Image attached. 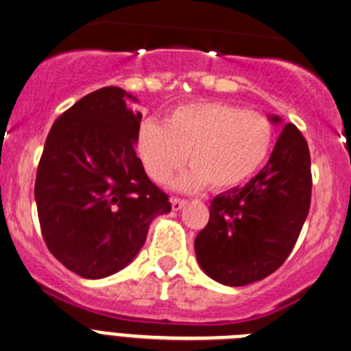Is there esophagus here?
<instances>
[{
  "label": "esophagus",
  "instance_id": "esophagus-1",
  "mask_svg": "<svg viewBox=\"0 0 351 351\" xmlns=\"http://www.w3.org/2000/svg\"><path fill=\"white\" fill-rule=\"evenodd\" d=\"M183 206H186V200L185 199H180V197H173V199H171L173 210H180Z\"/></svg>",
  "mask_w": 351,
  "mask_h": 351
}]
</instances>
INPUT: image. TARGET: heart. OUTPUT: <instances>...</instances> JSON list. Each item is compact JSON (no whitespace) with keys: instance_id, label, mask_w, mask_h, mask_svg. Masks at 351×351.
Here are the masks:
<instances>
[{"instance_id":"b5f03b06","label":"heart","mask_w":351,"mask_h":351,"mask_svg":"<svg viewBox=\"0 0 351 351\" xmlns=\"http://www.w3.org/2000/svg\"><path fill=\"white\" fill-rule=\"evenodd\" d=\"M274 127L264 114L221 101L182 104L162 125L145 121L135 138L138 158L156 183H166L185 165L178 186L214 190L241 185L269 158Z\"/></svg>"}]
</instances>
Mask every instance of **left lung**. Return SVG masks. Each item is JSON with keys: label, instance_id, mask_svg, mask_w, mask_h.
Returning a JSON list of instances; mask_svg holds the SVG:
<instances>
[{"label": "left lung", "instance_id": "left-lung-1", "mask_svg": "<svg viewBox=\"0 0 351 351\" xmlns=\"http://www.w3.org/2000/svg\"><path fill=\"white\" fill-rule=\"evenodd\" d=\"M273 121L280 118L273 117ZM307 141L293 123L283 127L269 161L243 186L214 197L209 223L195 238L207 276L228 287L261 281L288 258L311 209Z\"/></svg>", "mask_w": 351, "mask_h": 351}]
</instances>
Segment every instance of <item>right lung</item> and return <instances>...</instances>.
Listing matches in <instances>:
<instances>
[{
    "label": "right lung",
    "mask_w": 351,
    "mask_h": 351,
    "mask_svg": "<svg viewBox=\"0 0 351 351\" xmlns=\"http://www.w3.org/2000/svg\"><path fill=\"white\" fill-rule=\"evenodd\" d=\"M120 87H103L51 127L36 175L37 216L51 254L66 269L99 280L138 254L169 197L135 154L142 114Z\"/></svg>",
    "instance_id": "right-lung-1"
}]
</instances>
